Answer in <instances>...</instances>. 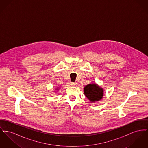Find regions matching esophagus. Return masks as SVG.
<instances>
[{
  "instance_id": "34e87169",
  "label": "esophagus",
  "mask_w": 148,
  "mask_h": 148,
  "mask_svg": "<svg viewBox=\"0 0 148 148\" xmlns=\"http://www.w3.org/2000/svg\"><path fill=\"white\" fill-rule=\"evenodd\" d=\"M77 82H71V84H70V85H71V86H76L77 85Z\"/></svg>"
}]
</instances>
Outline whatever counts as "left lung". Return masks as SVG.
<instances>
[{"instance_id":"1","label":"left lung","mask_w":148,"mask_h":148,"mask_svg":"<svg viewBox=\"0 0 148 148\" xmlns=\"http://www.w3.org/2000/svg\"><path fill=\"white\" fill-rule=\"evenodd\" d=\"M85 95L90 103H95L102 99L104 90L96 83H91L86 85L84 88Z\"/></svg>"}]
</instances>
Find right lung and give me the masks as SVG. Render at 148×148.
Here are the masks:
<instances>
[{"mask_svg":"<svg viewBox=\"0 0 148 148\" xmlns=\"http://www.w3.org/2000/svg\"><path fill=\"white\" fill-rule=\"evenodd\" d=\"M59 88H60V87H58V88H56V90H59Z\"/></svg>","mask_w":148,"mask_h":148,"instance_id":"right-lung-1","label":"right lung"}]
</instances>
